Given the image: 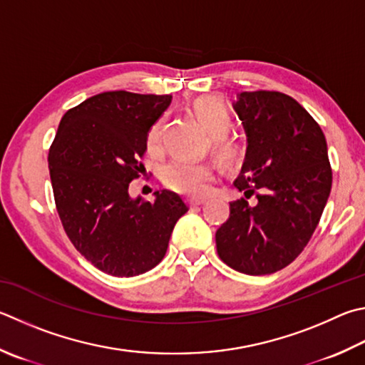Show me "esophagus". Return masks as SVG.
Instances as JSON below:
<instances>
[{
    "instance_id": "34e87169",
    "label": "esophagus",
    "mask_w": 365,
    "mask_h": 365,
    "mask_svg": "<svg viewBox=\"0 0 365 365\" xmlns=\"http://www.w3.org/2000/svg\"><path fill=\"white\" fill-rule=\"evenodd\" d=\"M190 205H201L205 202L204 197H193V200H188Z\"/></svg>"
}]
</instances>
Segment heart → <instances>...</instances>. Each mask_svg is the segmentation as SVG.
Instances as JSON below:
<instances>
[{"label": "heart", "instance_id": "heart-1", "mask_svg": "<svg viewBox=\"0 0 365 365\" xmlns=\"http://www.w3.org/2000/svg\"><path fill=\"white\" fill-rule=\"evenodd\" d=\"M195 115L200 119L205 130L210 134V145L215 155L223 163L233 164L240 160L241 147L233 138L227 135L231 128V115L225 103L214 96L197 98L193 105ZM164 118L156 119L147 134V147L156 151L161 145ZM215 178V170L209 163H195L187 160H175L165 165L163 180L170 190L188 196H202L207 193Z\"/></svg>", "mask_w": 365, "mask_h": 365}]
</instances>
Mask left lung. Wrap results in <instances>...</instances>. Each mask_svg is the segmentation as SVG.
Masks as SVG:
<instances>
[{"label":"left lung","instance_id":"left-lung-1","mask_svg":"<svg viewBox=\"0 0 365 365\" xmlns=\"http://www.w3.org/2000/svg\"><path fill=\"white\" fill-rule=\"evenodd\" d=\"M247 135L235 187L241 200L215 233L217 252L236 271L271 274L302 254L332 188L327 142L295 98L276 91L241 92L233 103ZM255 195V205L247 201Z\"/></svg>","mask_w":365,"mask_h":365}]
</instances>
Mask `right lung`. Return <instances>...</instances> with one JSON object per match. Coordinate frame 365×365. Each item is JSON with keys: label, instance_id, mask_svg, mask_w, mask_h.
<instances>
[{"label": "right lung", "instance_id": "1", "mask_svg": "<svg viewBox=\"0 0 365 365\" xmlns=\"http://www.w3.org/2000/svg\"><path fill=\"white\" fill-rule=\"evenodd\" d=\"M172 96L102 92L70 108L49 148L56 207L73 246L103 273L130 277L160 263L188 205L174 191L134 200L151 125Z\"/></svg>", "mask_w": 365, "mask_h": 365}]
</instances>
